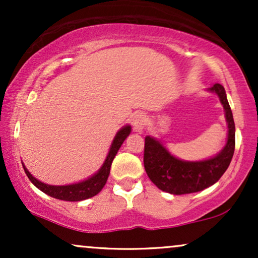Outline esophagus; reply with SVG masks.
<instances>
[{
	"instance_id": "34e87169",
	"label": "esophagus",
	"mask_w": 258,
	"mask_h": 258,
	"mask_svg": "<svg viewBox=\"0 0 258 258\" xmlns=\"http://www.w3.org/2000/svg\"><path fill=\"white\" fill-rule=\"evenodd\" d=\"M146 123H147V116L143 114V112H137V114L133 115L132 126L136 132L143 131L144 127H146Z\"/></svg>"
}]
</instances>
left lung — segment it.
Listing matches in <instances>:
<instances>
[{
    "label": "left lung",
    "instance_id": "obj_1",
    "mask_svg": "<svg viewBox=\"0 0 258 258\" xmlns=\"http://www.w3.org/2000/svg\"><path fill=\"white\" fill-rule=\"evenodd\" d=\"M207 91L217 94L223 105L228 125L226 146L220 153L200 161H186L173 156L159 139L147 136L144 144V168L150 180L162 191L173 194H190L214 185L226 172L235 149V125L226 91L215 84Z\"/></svg>",
    "mask_w": 258,
    "mask_h": 258
}]
</instances>
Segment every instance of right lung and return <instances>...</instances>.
<instances>
[{
  "instance_id": "obj_1",
  "label": "right lung",
  "mask_w": 258,
  "mask_h": 258,
  "mask_svg": "<svg viewBox=\"0 0 258 258\" xmlns=\"http://www.w3.org/2000/svg\"><path fill=\"white\" fill-rule=\"evenodd\" d=\"M130 133H131V126L126 125L121 127L119 131L116 132V135H115L114 139H112L111 146L109 148L108 155H106L104 162H103V165L100 166L99 170L94 174H92L91 177H88L87 179L81 180V182L73 183V184L67 185L46 184V183L35 178V177L29 172L28 168L25 167V165L22 162L23 167H24L26 176H28V178L31 180L32 184L40 189L41 191H43L44 194L49 195V197L64 201H81L90 199V198L98 194L103 189V186L105 185L109 173H110L112 160L116 156L120 147L122 146L123 141L128 137Z\"/></svg>"
}]
</instances>
